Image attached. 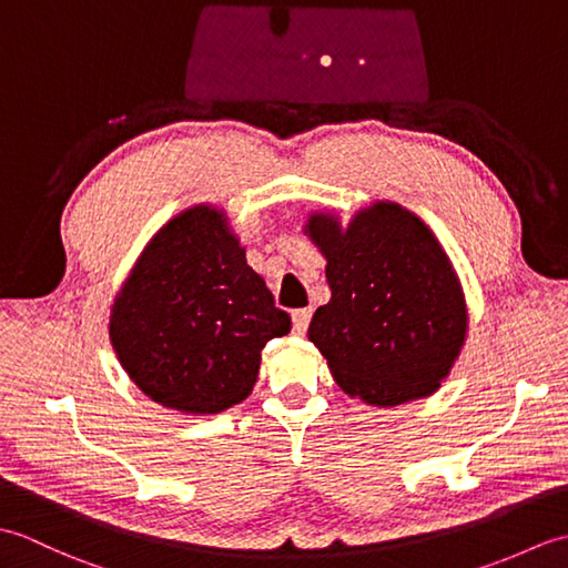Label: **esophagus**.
<instances>
[{"instance_id": "esophagus-1", "label": "esophagus", "mask_w": 568, "mask_h": 568, "mask_svg": "<svg viewBox=\"0 0 568 568\" xmlns=\"http://www.w3.org/2000/svg\"><path fill=\"white\" fill-rule=\"evenodd\" d=\"M310 320H312V310H295L293 312V329L295 334H305L310 327Z\"/></svg>"}]
</instances>
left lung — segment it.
Wrapping results in <instances>:
<instances>
[{"mask_svg":"<svg viewBox=\"0 0 568 568\" xmlns=\"http://www.w3.org/2000/svg\"><path fill=\"white\" fill-rule=\"evenodd\" d=\"M332 297L307 336L336 385L354 400L397 407L442 388L468 336L462 281L439 239L415 212L376 200L342 224L339 212L307 214Z\"/></svg>","mask_w":568,"mask_h":568,"instance_id":"obj_1","label":"left lung"}]
</instances>
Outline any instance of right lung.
<instances>
[{
	"label": "right lung",
	"instance_id": "add662e5",
	"mask_svg": "<svg viewBox=\"0 0 568 568\" xmlns=\"http://www.w3.org/2000/svg\"><path fill=\"white\" fill-rule=\"evenodd\" d=\"M291 332L224 207L192 204L143 246L110 312L119 364L153 403L220 415L258 381L261 348Z\"/></svg>",
	"mask_w": 568,
	"mask_h": 568
}]
</instances>
